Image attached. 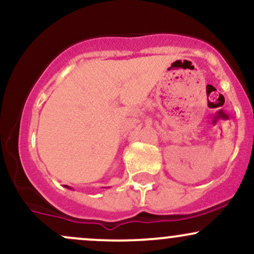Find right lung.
I'll list each match as a JSON object with an SVG mask.
<instances>
[{
    "label": "right lung",
    "mask_w": 254,
    "mask_h": 254,
    "mask_svg": "<svg viewBox=\"0 0 254 254\" xmlns=\"http://www.w3.org/2000/svg\"><path fill=\"white\" fill-rule=\"evenodd\" d=\"M64 186H65V188H66V189H70V190H71V188H69V186H68V185H64Z\"/></svg>",
    "instance_id": "right-lung-1"
}]
</instances>
